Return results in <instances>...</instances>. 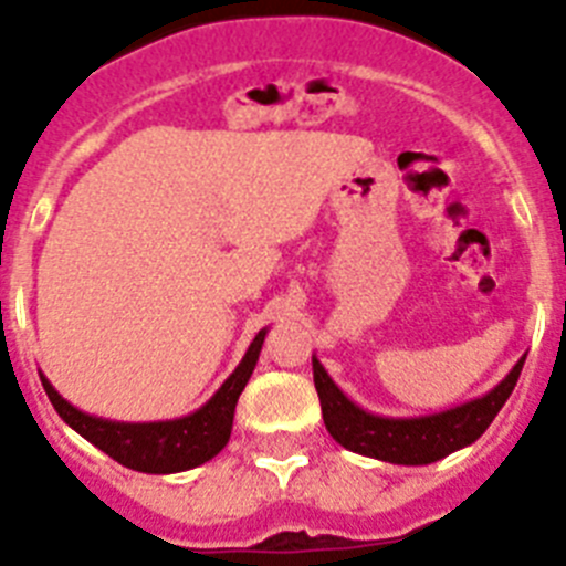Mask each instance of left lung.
I'll return each mask as SVG.
<instances>
[{"instance_id":"1","label":"left lung","mask_w":566,"mask_h":566,"mask_svg":"<svg viewBox=\"0 0 566 566\" xmlns=\"http://www.w3.org/2000/svg\"><path fill=\"white\" fill-rule=\"evenodd\" d=\"M312 368L314 388H317L319 408H323V422L343 448L394 464H431L437 459H444L448 453L459 451L464 444L476 442L488 431V424L496 419L502 405L507 402V397L516 388L518 374L524 368V357L482 399L459 405V408L442 411L437 417L419 419H388L365 413L363 408H357L352 399L339 391L314 357Z\"/></svg>"}]
</instances>
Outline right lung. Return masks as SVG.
<instances>
[{
  "label": "right lung",
  "mask_w": 566,
  "mask_h": 566,
  "mask_svg": "<svg viewBox=\"0 0 566 566\" xmlns=\"http://www.w3.org/2000/svg\"><path fill=\"white\" fill-rule=\"evenodd\" d=\"M263 337H266V332H260L252 339L243 363L234 368L232 377L221 385V391L214 394L201 411L175 419V422L124 424L87 417V413L76 411L70 402H64L56 388L44 377L42 385L59 417L73 431L82 433L87 442L96 444L98 451L107 453L109 459H115V462L129 470H142V473H178V470H189L209 462L227 448L229 433H232L234 405H238L240 391L247 388L249 377H252Z\"/></svg>",
  "instance_id": "right-lung-1"
}]
</instances>
